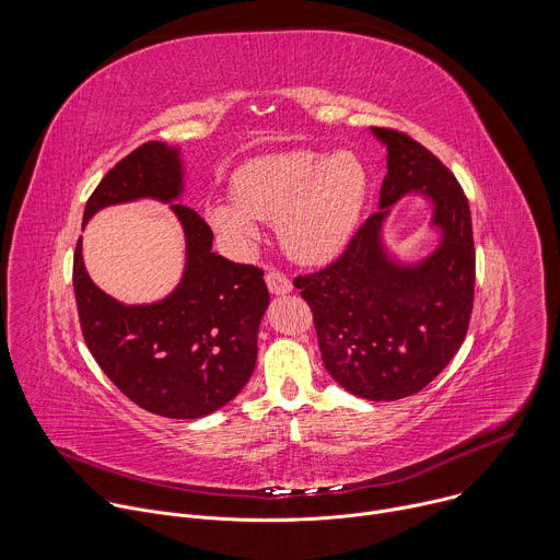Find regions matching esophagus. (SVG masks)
<instances>
[{
    "instance_id": "1",
    "label": "esophagus",
    "mask_w": 560,
    "mask_h": 560,
    "mask_svg": "<svg viewBox=\"0 0 560 560\" xmlns=\"http://www.w3.org/2000/svg\"><path fill=\"white\" fill-rule=\"evenodd\" d=\"M266 283L272 294H288L292 290V281L281 270H268Z\"/></svg>"
}]
</instances>
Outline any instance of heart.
<instances>
[{
    "label": "heart",
    "mask_w": 560,
    "mask_h": 560,
    "mask_svg": "<svg viewBox=\"0 0 560 560\" xmlns=\"http://www.w3.org/2000/svg\"><path fill=\"white\" fill-rule=\"evenodd\" d=\"M368 195V173L359 156L337 152L330 159L290 150L268 154L234 177V201L214 199L208 223L225 242L248 250L261 221H277L285 253L301 264H324L352 238Z\"/></svg>",
    "instance_id": "heart-1"
}]
</instances>
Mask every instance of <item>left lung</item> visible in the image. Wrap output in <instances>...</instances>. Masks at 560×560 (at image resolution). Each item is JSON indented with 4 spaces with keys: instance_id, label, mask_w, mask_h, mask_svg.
<instances>
[{
    "instance_id": "8db88e82",
    "label": "left lung",
    "mask_w": 560,
    "mask_h": 560,
    "mask_svg": "<svg viewBox=\"0 0 560 560\" xmlns=\"http://www.w3.org/2000/svg\"><path fill=\"white\" fill-rule=\"evenodd\" d=\"M387 145L378 212L352 234L337 261L294 279L307 301L326 370L368 401L421 392L458 352L474 305L476 255L467 197L425 145L394 128H372ZM435 203L440 248L417 267L386 259L380 225L404 194Z\"/></svg>"
}]
</instances>
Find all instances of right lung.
Masks as SVG:
<instances>
[{"mask_svg": "<svg viewBox=\"0 0 560 560\" xmlns=\"http://www.w3.org/2000/svg\"><path fill=\"white\" fill-rule=\"evenodd\" d=\"M179 150L148 141L126 154L91 195L84 223L102 208L141 197L182 195ZM186 232V270L164 301L124 305L100 290L82 259L72 285L84 341L104 374L139 408L168 419H199L242 392L257 363V335L270 294L264 270L212 253L210 225L188 206H171Z\"/></svg>", "mask_w": 560, "mask_h": 560, "instance_id": "1", "label": "right lung"}]
</instances>
